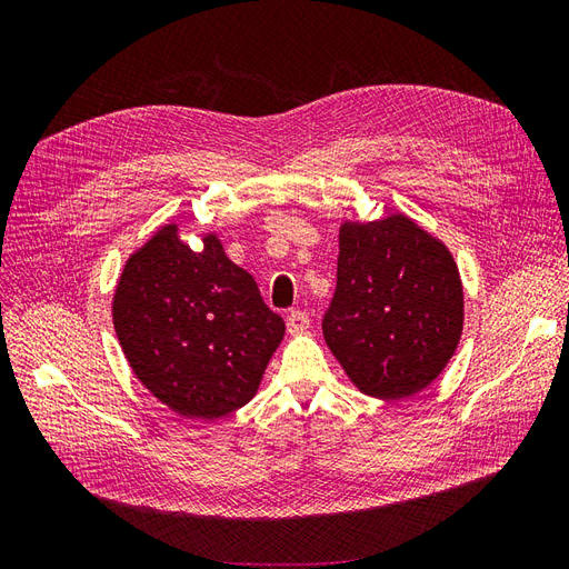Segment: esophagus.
<instances>
[{
    "instance_id": "34e87169",
    "label": "esophagus",
    "mask_w": 569,
    "mask_h": 569,
    "mask_svg": "<svg viewBox=\"0 0 569 569\" xmlns=\"http://www.w3.org/2000/svg\"><path fill=\"white\" fill-rule=\"evenodd\" d=\"M308 325H311V318H308L306 311H289V316H287L289 335H299V332L308 330Z\"/></svg>"
}]
</instances>
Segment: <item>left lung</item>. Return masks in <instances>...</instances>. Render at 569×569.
Masks as SVG:
<instances>
[{
  "instance_id": "1",
  "label": "left lung",
  "mask_w": 569,
  "mask_h": 569,
  "mask_svg": "<svg viewBox=\"0 0 569 569\" xmlns=\"http://www.w3.org/2000/svg\"><path fill=\"white\" fill-rule=\"evenodd\" d=\"M460 332V274L439 239L401 213L343 222L322 335L360 391L375 399L422 391L451 360Z\"/></svg>"
}]
</instances>
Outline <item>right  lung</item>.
Returning a JSON list of instances; mask_svg holds the SVG:
<instances>
[{"mask_svg":"<svg viewBox=\"0 0 569 569\" xmlns=\"http://www.w3.org/2000/svg\"><path fill=\"white\" fill-rule=\"evenodd\" d=\"M113 327L140 382L180 416L216 420L251 401L284 337L256 280L220 239L203 251L166 226L130 256L113 297Z\"/></svg>","mask_w":569,"mask_h":569,"instance_id":"obj_1","label":"right lung"}]
</instances>
